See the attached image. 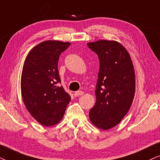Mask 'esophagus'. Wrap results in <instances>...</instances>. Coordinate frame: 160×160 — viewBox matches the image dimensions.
<instances>
[{
  "instance_id": "1",
  "label": "esophagus",
  "mask_w": 160,
  "mask_h": 160,
  "mask_svg": "<svg viewBox=\"0 0 160 160\" xmlns=\"http://www.w3.org/2000/svg\"><path fill=\"white\" fill-rule=\"evenodd\" d=\"M83 93H84L83 91H76V92H74V97H79V96H82V95H83Z\"/></svg>"
}]
</instances>
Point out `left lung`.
<instances>
[{
    "instance_id": "obj_1",
    "label": "left lung",
    "mask_w": 160,
    "mask_h": 160,
    "mask_svg": "<svg viewBox=\"0 0 160 160\" xmlns=\"http://www.w3.org/2000/svg\"><path fill=\"white\" fill-rule=\"evenodd\" d=\"M87 45L99 59L96 103L89 118L93 126L108 130L121 122L132 104L135 69L128 51L118 42L101 39Z\"/></svg>"
}]
</instances>
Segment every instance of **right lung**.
Instances as JSON below:
<instances>
[{"label": "right lung", "mask_w": 160, "mask_h": 160, "mask_svg": "<svg viewBox=\"0 0 160 160\" xmlns=\"http://www.w3.org/2000/svg\"><path fill=\"white\" fill-rule=\"evenodd\" d=\"M70 42L48 40L38 44L27 55L21 75L24 105L40 124L51 127L60 122L71 97L62 86L58 74L59 56Z\"/></svg>", "instance_id": "obj_1"}]
</instances>
